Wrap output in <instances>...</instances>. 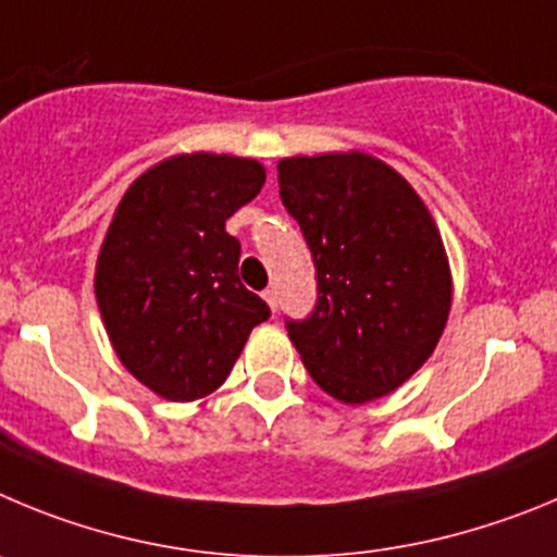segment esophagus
<instances>
[{
  "mask_svg": "<svg viewBox=\"0 0 557 557\" xmlns=\"http://www.w3.org/2000/svg\"><path fill=\"white\" fill-rule=\"evenodd\" d=\"M263 299H267L269 310H272V313H274V310H277V302H280V299H277V290L267 288V290H263Z\"/></svg>",
  "mask_w": 557,
  "mask_h": 557,
  "instance_id": "esophagus-1",
  "label": "esophagus"
}]
</instances>
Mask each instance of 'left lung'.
Listing matches in <instances>:
<instances>
[{
  "label": "left lung",
  "mask_w": 557,
  "mask_h": 557,
  "mask_svg": "<svg viewBox=\"0 0 557 557\" xmlns=\"http://www.w3.org/2000/svg\"><path fill=\"white\" fill-rule=\"evenodd\" d=\"M277 180L319 283L313 313L288 322L290 341L338 403L385 397L433 355L453 308L428 205L397 169L358 149L283 158Z\"/></svg>",
  "instance_id": "left-lung-1"
}]
</instances>
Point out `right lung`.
Here are the masks:
<instances>
[{"instance_id": "add662e5", "label": "right lung", "mask_w": 557, "mask_h": 557, "mask_svg": "<svg viewBox=\"0 0 557 557\" xmlns=\"http://www.w3.org/2000/svg\"><path fill=\"white\" fill-rule=\"evenodd\" d=\"M252 158L183 152L135 177L110 219L94 290L122 366L172 403H194L233 372L267 302L238 280L242 244L224 230L258 197Z\"/></svg>"}]
</instances>
